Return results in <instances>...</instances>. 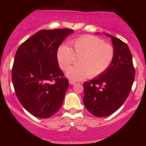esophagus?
<instances>
[{
    "mask_svg": "<svg viewBox=\"0 0 146 146\" xmlns=\"http://www.w3.org/2000/svg\"><path fill=\"white\" fill-rule=\"evenodd\" d=\"M69 84H70V85L76 84V82H74V81H73V80H69Z\"/></svg>",
    "mask_w": 146,
    "mask_h": 146,
    "instance_id": "obj_1",
    "label": "esophagus"
}]
</instances>
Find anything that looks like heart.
I'll return each instance as SVG.
<instances>
[{
	"instance_id": "1",
	"label": "heart",
	"mask_w": 146,
	"mask_h": 146,
	"mask_svg": "<svg viewBox=\"0 0 146 146\" xmlns=\"http://www.w3.org/2000/svg\"><path fill=\"white\" fill-rule=\"evenodd\" d=\"M71 44L72 49L66 44L60 45L56 53L58 64L63 70H66L78 58V64L67 70L66 76L69 79L80 80L88 76L100 75L113 61V48L98 37L82 36L72 40Z\"/></svg>"
}]
</instances>
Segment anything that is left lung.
<instances>
[{
  "label": "left lung",
  "instance_id": "obj_1",
  "mask_svg": "<svg viewBox=\"0 0 146 146\" xmlns=\"http://www.w3.org/2000/svg\"><path fill=\"white\" fill-rule=\"evenodd\" d=\"M104 34L113 42V61L102 74L83 84L85 107L97 117L108 116L123 104L131 91L135 74L128 45L116 37Z\"/></svg>",
  "mask_w": 146,
  "mask_h": 146
}]
</instances>
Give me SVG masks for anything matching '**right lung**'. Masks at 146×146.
Segmentation results:
<instances>
[{"label": "right lung", "instance_id": "right-lung-1", "mask_svg": "<svg viewBox=\"0 0 146 146\" xmlns=\"http://www.w3.org/2000/svg\"><path fill=\"white\" fill-rule=\"evenodd\" d=\"M72 29L41 30L17 50L11 70L15 93L33 115L47 118L61 108L68 79L59 68L56 53Z\"/></svg>", "mask_w": 146, "mask_h": 146}]
</instances>
